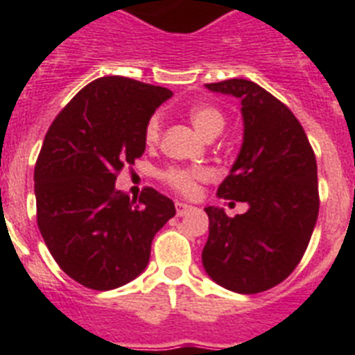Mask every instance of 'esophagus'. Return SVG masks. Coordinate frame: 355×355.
Instances as JSON below:
<instances>
[{
    "instance_id": "34e87169",
    "label": "esophagus",
    "mask_w": 355,
    "mask_h": 355,
    "mask_svg": "<svg viewBox=\"0 0 355 355\" xmlns=\"http://www.w3.org/2000/svg\"><path fill=\"white\" fill-rule=\"evenodd\" d=\"M193 206H190V205H184V202H180V200H178V202H175V213H178V216H184V215H188V213L190 211H193Z\"/></svg>"
}]
</instances>
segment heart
Listing matches in <instances>:
<instances>
[{
	"label": "heart",
	"instance_id": "obj_1",
	"mask_svg": "<svg viewBox=\"0 0 355 355\" xmlns=\"http://www.w3.org/2000/svg\"><path fill=\"white\" fill-rule=\"evenodd\" d=\"M188 117L202 137L215 139L225 128V117L220 110L211 105H197L188 112ZM162 139V117L153 115L144 130V140L147 146H156ZM208 178V171L202 167H168L162 172V180L180 193L196 192L197 181Z\"/></svg>",
	"mask_w": 355,
	"mask_h": 355
}]
</instances>
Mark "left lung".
I'll list each match as a JSON object with an SVG mask.
<instances>
[{"label":"left lung","instance_id":"obj_1","mask_svg":"<svg viewBox=\"0 0 355 355\" xmlns=\"http://www.w3.org/2000/svg\"><path fill=\"white\" fill-rule=\"evenodd\" d=\"M238 97L243 144L216 196L247 202L243 215L208 206L209 236L202 265L216 284L236 293H259L297 268L318 218L316 158L306 131L277 97L249 80L206 85Z\"/></svg>","mask_w":355,"mask_h":355}]
</instances>
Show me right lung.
Returning <instances> with one entry per match:
<instances>
[{"label": "right lung", "instance_id": "obj_1", "mask_svg": "<svg viewBox=\"0 0 355 355\" xmlns=\"http://www.w3.org/2000/svg\"><path fill=\"white\" fill-rule=\"evenodd\" d=\"M172 92L124 76L92 81L49 126L35 163L37 224L62 270L90 290H114L149 263L150 243L175 215L146 187L139 200L115 188L146 150L144 130Z\"/></svg>", "mask_w": 355, "mask_h": 355}]
</instances>
